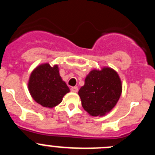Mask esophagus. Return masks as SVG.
Here are the masks:
<instances>
[{
	"instance_id": "obj_1",
	"label": "esophagus",
	"mask_w": 155,
	"mask_h": 155,
	"mask_svg": "<svg viewBox=\"0 0 155 155\" xmlns=\"http://www.w3.org/2000/svg\"><path fill=\"white\" fill-rule=\"evenodd\" d=\"M71 91H72V92H77V91H78V87H76V86H75V87H72L71 88Z\"/></svg>"
}]
</instances>
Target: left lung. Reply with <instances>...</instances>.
I'll return each instance as SVG.
<instances>
[{
	"instance_id": "1",
	"label": "left lung",
	"mask_w": 155,
	"mask_h": 155,
	"mask_svg": "<svg viewBox=\"0 0 155 155\" xmlns=\"http://www.w3.org/2000/svg\"><path fill=\"white\" fill-rule=\"evenodd\" d=\"M122 93V82L116 71L110 68L94 69L78 91L82 107L92 116H102L116 105Z\"/></svg>"
}]
</instances>
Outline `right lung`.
Segmentation results:
<instances>
[{
    "label": "right lung",
    "mask_w": 155,
    "mask_h": 155,
    "mask_svg": "<svg viewBox=\"0 0 155 155\" xmlns=\"http://www.w3.org/2000/svg\"><path fill=\"white\" fill-rule=\"evenodd\" d=\"M32 98L43 107L53 108L61 103L63 97L70 91L62 80L57 65L49 64L38 66L31 72L28 83Z\"/></svg>",
    "instance_id": "right-lung-1"
}]
</instances>
